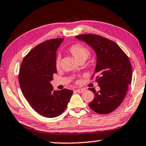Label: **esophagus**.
Masks as SVG:
<instances>
[{"instance_id":"1","label":"esophagus","mask_w":146,"mask_h":146,"mask_svg":"<svg viewBox=\"0 0 146 146\" xmlns=\"http://www.w3.org/2000/svg\"><path fill=\"white\" fill-rule=\"evenodd\" d=\"M84 90H84V89H83V88H79V89H77V90H76L75 91L78 93H82V92H83Z\"/></svg>"}]
</instances>
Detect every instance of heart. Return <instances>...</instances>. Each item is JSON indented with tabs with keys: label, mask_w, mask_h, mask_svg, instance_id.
Returning <instances> with one entry per match:
<instances>
[{
	"label": "heart",
	"mask_w": 146,
	"mask_h": 146,
	"mask_svg": "<svg viewBox=\"0 0 146 146\" xmlns=\"http://www.w3.org/2000/svg\"><path fill=\"white\" fill-rule=\"evenodd\" d=\"M69 52L72 54L78 62H84L89 56V50L81 44H74L69 48ZM60 66V58H57L56 60V67L58 69Z\"/></svg>",
	"instance_id": "b5f03b06"
}]
</instances>
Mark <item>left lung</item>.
<instances>
[{
	"label": "left lung",
	"instance_id": "left-lung-1",
	"mask_svg": "<svg viewBox=\"0 0 146 146\" xmlns=\"http://www.w3.org/2000/svg\"><path fill=\"white\" fill-rule=\"evenodd\" d=\"M76 38L92 48L96 55L94 71L100 88L89 104L93 111L100 114L112 112L121 104L132 81V66L128 56L113 41L93 34L76 36Z\"/></svg>",
	"mask_w": 146,
	"mask_h": 146
}]
</instances>
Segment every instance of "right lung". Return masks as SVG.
I'll list each match as a JSON object with an SVG mask.
<instances>
[{
  "label": "right lung",
  "instance_id": "obj_1",
  "mask_svg": "<svg viewBox=\"0 0 146 146\" xmlns=\"http://www.w3.org/2000/svg\"><path fill=\"white\" fill-rule=\"evenodd\" d=\"M64 38H54L33 48L23 59L19 83L25 98L42 116L54 118L64 111L73 91L54 90L50 83L56 67V52Z\"/></svg>",
  "mask_w": 146,
  "mask_h": 146
}]
</instances>
